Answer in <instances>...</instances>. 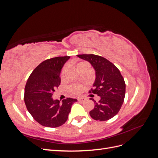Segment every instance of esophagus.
Wrapping results in <instances>:
<instances>
[{"mask_svg":"<svg viewBox=\"0 0 158 158\" xmlns=\"http://www.w3.org/2000/svg\"><path fill=\"white\" fill-rule=\"evenodd\" d=\"M78 101L79 102H84L85 101V99L83 98H78Z\"/></svg>","mask_w":158,"mask_h":158,"instance_id":"34e87169","label":"esophagus"}]
</instances>
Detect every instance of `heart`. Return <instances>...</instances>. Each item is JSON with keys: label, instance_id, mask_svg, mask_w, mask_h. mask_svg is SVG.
Here are the masks:
<instances>
[{"label": "heart", "instance_id": "obj_1", "mask_svg": "<svg viewBox=\"0 0 158 158\" xmlns=\"http://www.w3.org/2000/svg\"><path fill=\"white\" fill-rule=\"evenodd\" d=\"M88 66V63H87V62H80V63H78L77 64H76V69H79L80 68L82 67V66ZM66 70V66H64V67H63V70H62V72H61V76H63ZM82 86L80 84H73L72 85L70 86V92L74 94H78L80 92L81 90H82Z\"/></svg>", "mask_w": 158, "mask_h": 158}]
</instances>
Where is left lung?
Instances as JSON below:
<instances>
[{"mask_svg":"<svg viewBox=\"0 0 158 158\" xmlns=\"http://www.w3.org/2000/svg\"><path fill=\"white\" fill-rule=\"evenodd\" d=\"M88 61L95 71L94 88L89 91L100 97L97 102L92 98L94 108L89 111L94 120L104 121L113 118L121 109L125 96L126 85L120 71L104 57L93 54L77 55Z\"/></svg>","mask_w":158,"mask_h":158,"instance_id":"1","label":"left lung"}]
</instances>
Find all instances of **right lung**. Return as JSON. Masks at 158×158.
Returning <instances> with one entry per match:
<instances>
[{
    "mask_svg": "<svg viewBox=\"0 0 158 158\" xmlns=\"http://www.w3.org/2000/svg\"><path fill=\"white\" fill-rule=\"evenodd\" d=\"M69 56H57L43 61L33 70L25 86L24 102L27 111L40 125L56 128L67 121L76 99L68 98L60 103L52 98L60 84V70Z\"/></svg>",
    "mask_w": 158,
    "mask_h": 158,
    "instance_id": "1",
    "label": "right lung"
}]
</instances>
